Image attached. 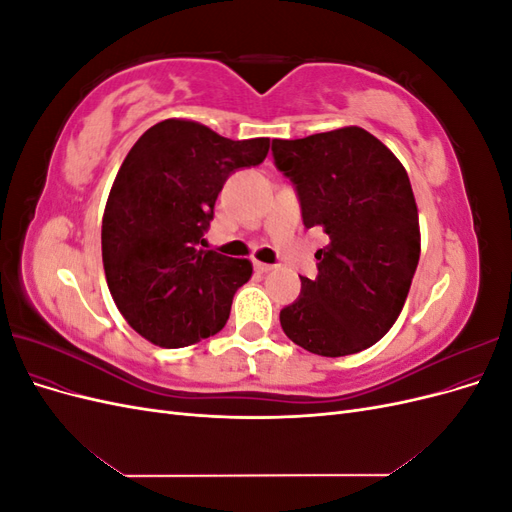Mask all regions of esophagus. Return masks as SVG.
Listing matches in <instances>:
<instances>
[{"label":"esophagus","instance_id":"esophagus-1","mask_svg":"<svg viewBox=\"0 0 512 512\" xmlns=\"http://www.w3.org/2000/svg\"><path fill=\"white\" fill-rule=\"evenodd\" d=\"M254 269L258 271V273H269L271 269H273V265H267V262H254Z\"/></svg>","mask_w":512,"mask_h":512}]
</instances>
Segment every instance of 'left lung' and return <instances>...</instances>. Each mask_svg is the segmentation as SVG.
Segmentation results:
<instances>
[{
    "instance_id": "left-lung-1",
    "label": "left lung",
    "mask_w": 512,
    "mask_h": 512,
    "mask_svg": "<svg viewBox=\"0 0 512 512\" xmlns=\"http://www.w3.org/2000/svg\"><path fill=\"white\" fill-rule=\"evenodd\" d=\"M271 151L294 185L305 228L329 235L316 252L318 275H299L301 294L280 312L284 333L320 356L374 346L401 314L421 256L406 168L356 126L273 138Z\"/></svg>"
}]
</instances>
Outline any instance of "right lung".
<instances>
[{
  "mask_svg": "<svg viewBox=\"0 0 512 512\" xmlns=\"http://www.w3.org/2000/svg\"><path fill=\"white\" fill-rule=\"evenodd\" d=\"M269 138L230 141L196 121L149 128L123 160L102 218L108 290L130 327L162 348L224 329L252 262L203 250L226 179L258 166Z\"/></svg>",
  "mask_w": 512,
  "mask_h": 512,
  "instance_id": "add662e5",
  "label": "right lung"
}]
</instances>
